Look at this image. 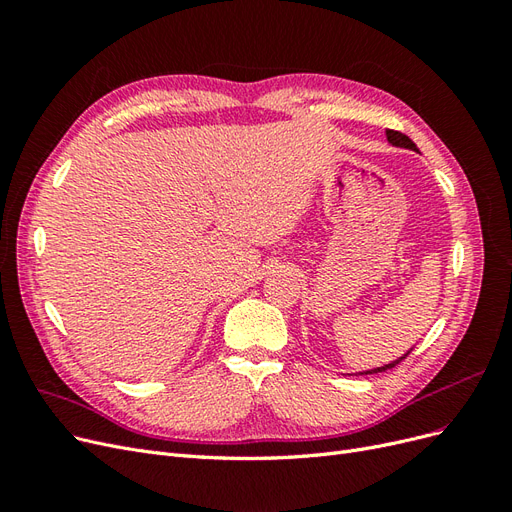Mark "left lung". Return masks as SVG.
I'll return each mask as SVG.
<instances>
[{
	"label": "left lung",
	"instance_id": "1",
	"mask_svg": "<svg viewBox=\"0 0 512 512\" xmlns=\"http://www.w3.org/2000/svg\"><path fill=\"white\" fill-rule=\"evenodd\" d=\"M386 138H389V143H391V145H395V147H406V149L418 151V149H416V145L410 141V138H408L406 134L397 132V130H386ZM408 354H410V352H408ZM408 354H404V356H401V359H397V361H393V363H389V365H384V367L371 369V371H363V374H378V371H386V369H391V367H395V365H399L401 361H404Z\"/></svg>",
	"mask_w": 512,
	"mask_h": 512
}]
</instances>
